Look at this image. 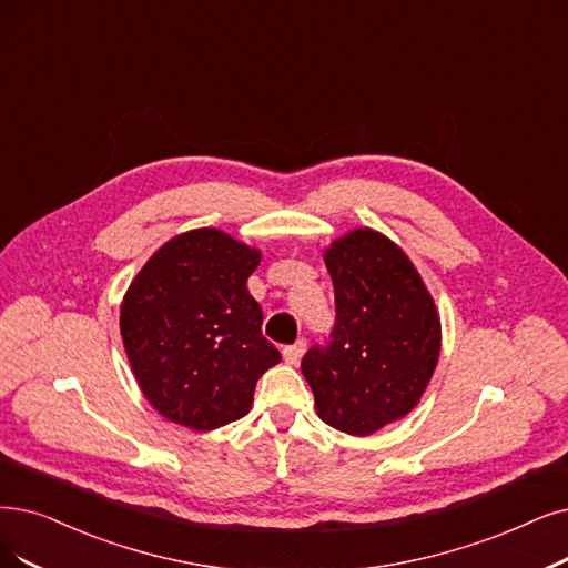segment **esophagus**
<instances>
[{
	"instance_id": "1",
	"label": "esophagus",
	"mask_w": 568,
	"mask_h": 568,
	"mask_svg": "<svg viewBox=\"0 0 568 568\" xmlns=\"http://www.w3.org/2000/svg\"><path fill=\"white\" fill-rule=\"evenodd\" d=\"M303 352H305V339H298L296 345H288V347H284V361L286 363H291V366H296V363L301 361V356H303Z\"/></svg>"
}]
</instances>
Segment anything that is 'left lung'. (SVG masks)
I'll list each match as a JSON object with an SVG mask.
<instances>
[{
    "instance_id": "8db88e82",
    "label": "left lung",
    "mask_w": 568,
    "mask_h": 568,
    "mask_svg": "<svg viewBox=\"0 0 568 568\" xmlns=\"http://www.w3.org/2000/svg\"><path fill=\"white\" fill-rule=\"evenodd\" d=\"M335 291L326 345L301 363L320 417L371 436L419 403L440 356V320L417 267L377 231L358 229L324 254Z\"/></svg>"
}]
</instances>
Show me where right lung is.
Returning a JSON list of instances; mask_svg holds the SVG:
<instances>
[{"instance_id":"obj_1","label":"right lung","mask_w":568,"mask_h":568,"mask_svg":"<svg viewBox=\"0 0 568 568\" xmlns=\"http://www.w3.org/2000/svg\"><path fill=\"white\" fill-rule=\"evenodd\" d=\"M258 263V248L197 229L165 242L132 280L121 305L123 345L165 419L212 430L244 417L258 377L282 361L246 288Z\"/></svg>"}]
</instances>
